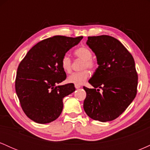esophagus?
Listing matches in <instances>:
<instances>
[{
	"label": "esophagus",
	"instance_id": "34e87169",
	"mask_svg": "<svg viewBox=\"0 0 150 150\" xmlns=\"http://www.w3.org/2000/svg\"><path fill=\"white\" fill-rule=\"evenodd\" d=\"M81 87V86L80 85H77V84H75V87L76 89H78V88H80V87Z\"/></svg>",
	"mask_w": 150,
	"mask_h": 150
}]
</instances>
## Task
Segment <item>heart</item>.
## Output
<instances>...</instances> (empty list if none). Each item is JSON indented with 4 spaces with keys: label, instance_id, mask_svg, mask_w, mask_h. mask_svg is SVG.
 I'll list each match as a JSON object with an SVG mask.
<instances>
[{
    "label": "heart",
    "instance_id": "heart-1",
    "mask_svg": "<svg viewBox=\"0 0 150 150\" xmlns=\"http://www.w3.org/2000/svg\"><path fill=\"white\" fill-rule=\"evenodd\" d=\"M75 57L81 58L84 61L82 64V69L88 68L94 70L97 66L96 61L92 58V52L89 48L86 46H80L74 51ZM61 66L65 73H70L72 71V61L68 55H64L61 60ZM90 75L88 70H84L78 73H73L68 77V80L74 84H82L87 80Z\"/></svg>",
    "mask_w": 150,
    "mask_h": 150
}]
</instances>
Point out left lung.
<instances>
[{"label": "left lung", "instance_id": "1", "mask_svg": "<svg viewBox=\"0 0 150 150\" xmlns=\"http://www.w3.org/2000/svg\"><path fill=\"white\" fill-rule=\"evenodd\" d=\"M87 44L97 56L99 66L89 80L94 89L83 87L87 93L84 110L92 119L111 121L123 113L137 94L138 77L134 58L111 36L88 37Z\"/></svg>", "mask_w": 150, "mask_h": 150}]
</instances>
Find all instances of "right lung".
<instances>
[{
	"label": "right lung",
	"instance_id": "right-lung-1",
	"mask_svg": "<svg viewBox=\"0 0 150 150\" xmlns=\"http://www.w3.org/2000/svg\"><path fill=\"white\" fill-rule=\"evenodd\" d=\"M76 38L54 36L31 49L19 64L15 90L26 116L36 123H51L59 117L63 99L75 90L73 83L58 86L66 79L61 60L80 42Z\"/></svg>",
	"mask_w": 150,
	"mask_h": 150
}]
</instances>
